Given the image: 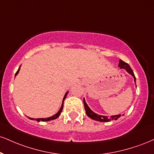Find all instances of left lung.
Returning <instances> with one entry per match:
<instances>
[{"mask_svg": "<svg viewBox=\"0 0 154 154\" xmlns=\"http://www.w3.org/2000/svg\"><path fill=\"white\" fill-rule=\"evenodd\" d=\"M118 66H119L120 69H125L129 74H130V75H132L133 77H134V82H136V77H135L134 73H133L132 69H131V66H129V64H128V63L123 62V61H122L121 59H120ZM83 102H84L85 109V111H86L87 116H88L89 118H92V119L95 120H97V121H100V122H110L112 120H117L118 118H119L120 116H121V115L112 116H110V117H107V116H100V115L95 113L93 111L90 110V108L88 107V104H87L86 102H85V99L84 100H83Z\"/></svg>", "mask_w": 154, "mask_h": 154, "instance_id": "left-lung-1", "label": "left lung"}]
</instances>
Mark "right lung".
Listing matches in <instances>:
<instances>
[{
    "label": "right lung",
    "mask_w": 154,
    "mask_h": 154,
    "mask_svg": "<svg viewBox=\"0 0 154 154\" xmlns=\"http://www.w3.org/2000/svg\"><path fill=\"white\" fill-rule=\"evenodd\" d=\"M19 70H20V67L18 68V71L16 72V75H15V76H16V75H18V72H19ZM67 93H68V92H66V94H65V95H64V98H63L62 105V106H61L60 110H59V112H57V114H55L54 116H51V117H50V118H36H36H29V119H31V120H36V121H38V122L41 121V120H42V121H48V120H54V119H56V118H57L59 117V116H60L61 112H62V109H63V103H64V99H65L66 97V95H67Z\"/></svg>",
    "instance_id": "right-lung-1"
}]
</instances>
